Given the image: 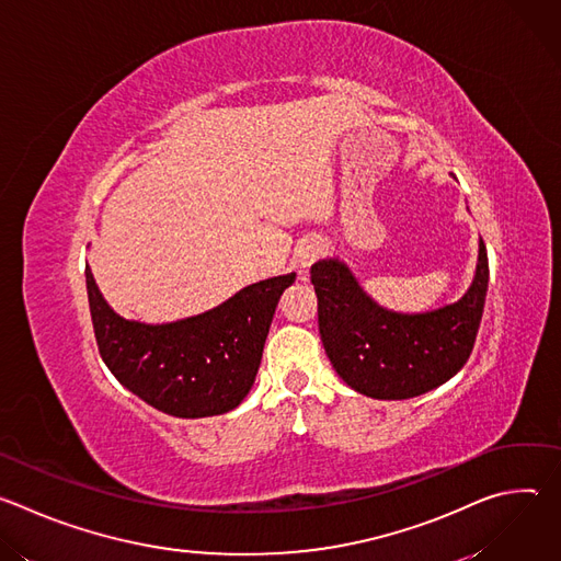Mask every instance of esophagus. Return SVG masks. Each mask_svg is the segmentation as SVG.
<instances>
[{"instance_id":"1","label":"esophagus","mask_w":561,"mask_h":561,"mask_svg":"<svg viewBox=\"0 0 561 561\" xmlns=\"http://www.w3.org/2000/svg\"><path fill=\"white\" fill-rule=\"evenodd\" d=\"M324 253V244L319 242V239H306V242L297 249V253H295V262L299 264V268L301 271H308L317 260H319V255Z\"/></svg>"}]
</instances>
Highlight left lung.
<instances>
[{
  "label": "left lung",
  "instance_id": "8db88e82",
  "mask_svg": "<svg viewBox=\"0 0 561 561\" xmlns=\"http://www.w3.org/2000/svg\"><path fill=\"white\" fill-rule=\"evenodd\" d=\"M310 282L319 335L337 375L373 399H411L442 386L468 362L489 290V257L479 239L468 290L424 312L383 308L337 257L314 262Z\"/></svg>",
  "mask_w": 561,
  "mask_h": 561
}]
</instances>
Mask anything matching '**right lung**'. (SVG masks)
I'll return each instance as SVG.
<instances>
[{
	"mask_svg": "<svg viewBox=\"0 0 561 561\" xmlns=\"http://www.w3.org/2000/svg\"><path fill=\"white\" fill-rule=\"evenodd\" d=\"M293 282L295 273L262 279L206 312L146 324L117 314L87 266L104 364L148 407L184 420L224 415L244 402L262 364L277 301Z\"/></svg>",
	"mask_w": 561,
	"mask_h": 561,
	"instance_id": "add662e5",
	"label": "right lung"
}]
</instances>
